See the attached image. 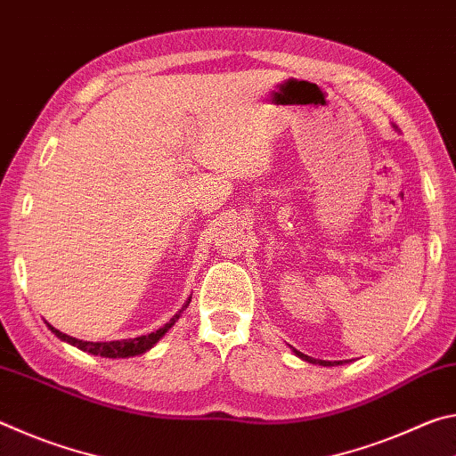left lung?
I'll return each instance as SVG.
<instances>
[{
    "instance_id": "left-lung-1",
    "label": "left lung",
    "mask_w": 456,
    "mask_h": 456,
    "mask_svg": "<svg viewBox=\"0 0 456 456\" xmlns=\"http://www.w3.org/2000/svg\"><path fill=\"white\" fill-rule=\"evenodd\" d=\"M293 354H296L297 358H302L304 362H310V364H318V366H342L344 364V360H334V362H330V360H315V358L307 356V354H302V352L296 350V348H293Z\"/></svg>"
}]
</instances>
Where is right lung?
Listing matches in <instances>:
<instances>
[{
    "label": "right lung",
    "mask_w": 456,
    "mask_h": 456,
    "mask_svg": "<svg viewBox=\"0 0 456 456\" xmlns=\"http://www.w3.org/2000/svg\"><path fill=\"white\" fill-rule=\"evenodd\" d=\"M191 304V297L187 299V304H184L179 312H176L171 322H167L163 328L151 331V334H144V336H138V338H126V339H112V342H86V339H78V338H72L64 334V331L56 330L53 326L48 328L56 334L61 342H68L76 346V348L82 350V352H88V354H94V356H102V358H130V356H138V354H144L149 352L154 344L159 342L160 338H163L168 330L175 326V322L181 318V314L184 307Z\"/></svg>",
    "instance_id": "1"
}]
</instances>
